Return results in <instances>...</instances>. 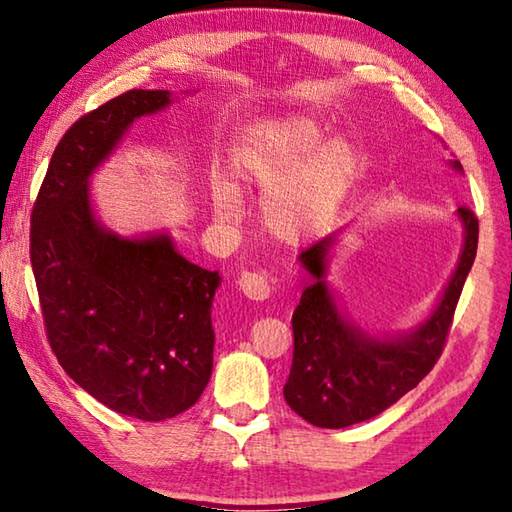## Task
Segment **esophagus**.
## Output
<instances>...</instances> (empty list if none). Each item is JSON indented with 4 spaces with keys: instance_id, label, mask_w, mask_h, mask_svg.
Listing matches in <instances>:
<instances>
[{
    "instance_id": "1",
    "label": "esophagus",
    "mask_w": 512,
    "mask_h": 512,
    "mask_svg": "<svg viewBox=\"0 0 512 512\" xmlns=\"http://www.w3.org/2000/svg\"><path fill=\"white\" fill-rule=\"evenodd\" d=\"M239 291L244 293L250 300H266L268 295H271V284H268V277L264 273H241L239 275Z\"/></svg>"
}]
</instances>
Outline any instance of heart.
Listing matches in <instances>:
<instances>
[{
    "mask_svg": "<svg viewBox=\"0 0 512 512\" xmlns=\"http://www.w3.org/2000/svg\"><path fill=\"white\" fill-rule=\"evenodd\" d=\"M309 116L266 120L237 156V174L264 197L266 224L286 241L318 230L347 192L356 172V152L347 138H331ZM212 210L224 224L246 215L235 183L212 185Z\"/></svg>",
    "mask_w": 512,
    "mask_h": 512,
    "instance_id": "obj_1",
    "label": "heart"
}]
</instances>
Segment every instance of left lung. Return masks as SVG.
I'll use <instances>...</instances> for the list:
<instances>
[{
    "label": "left lung",
    "mask_w": 512,
    "mask_h": 512,
    "mask_svg": "<svg viewBox=\"0 0 512 512\" xmlns=\"http://www.w3.org/2000/svg\"><path fill=\"white\" fill-rule=\"evenodd\" d=\"M450 165L463 174L459 161ZM457 219L463 226L457 268L432 313L416 329L396 336L362 331L338 306L327 282L338 232L302 250L297 259L311 275V284L293 313V365L284 385V398L295 414L329 430L349 427L385 412L430 374L477 255V217L461 206Z\"/></svg>",
    "instance_id": "8db88e82"
}]
</instances>
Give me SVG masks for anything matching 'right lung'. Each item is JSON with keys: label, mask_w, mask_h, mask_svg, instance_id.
Returning <instances> with one entry per match:
<instances>
[{"label": "right lung", "mask_w": 512, "mask_h": 512, "mask_svg": "<svg viewBox=\"0 0 512 512\" xmlns=\"http://www.w3.org/2000/svg\"><path fill=\"white\" fill-rule=\"evenodd\" d=\"M172 105L132 89L82 116L55 147L31 215V266L62 369L109 410L165 421L199 401L212 374L219 271L167 232L123 237L100 224L89 179L134 120Z\"/></svg>", "instance_id": "obj_1"}]
</instances>
